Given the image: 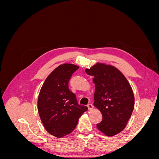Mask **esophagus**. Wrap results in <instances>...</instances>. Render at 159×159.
I'll return each mask as SVG.
<instances>
[{
    "instance_id": "esophagus-1",
    "label": "esophagus",
    "mask_w": 159,
    "mask_h": 159,
    "mask_svg": "<svg viewBox=\"0 0 159 159\" xmlns=\"http://www.w3.org/2000/svg\"><path fill=\"white\" fill-rule=\"evenodd\" d=\"M88 109H89V110H91V109H92L93 108V106L92 104L89 103V104L88 105Z\"/></svg>"
}]
</instances>
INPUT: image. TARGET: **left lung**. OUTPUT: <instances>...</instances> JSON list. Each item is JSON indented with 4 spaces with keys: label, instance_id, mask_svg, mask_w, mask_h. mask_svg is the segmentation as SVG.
I'll use <instances>...</instances> for the list:
<instances>
[{
    "label": "left lung",
    "instance_id": "8db88e82",
    "mask_svg": "<svg viewBox=\"0 0 159 159\" xmlns=\"http://www.w3.org/2000/svg\"><path fill=\"white\" fill-rule=\"evenodd\" d=\"M85 71L93 77V105L103 117L97 127L107 137L116 135L125 128L133 113L134 97L131 86L121 72L111 65L98 62Z\"/></svg>",
    "mask_w": 159,
    "mask_h": 159
}]
</instances>
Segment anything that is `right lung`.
<instances>
[{"label":"right lung","mask_w":159,"mask_h":159,"mask_svg":"<svg viewBox=\"0 0 159 159\" xmlns=\"http://www.w3.org/2000/svg\"><path fill=\"white\" fill-rule=\"evenodd\" d=\"M79 66L63 64L47 77L38 98V111L46 131L57 138L68 135L75 128L80 117L88 110L79 105L69 89L71 75Z\"/></svg>","instance_id":"add662e5"}]
</instances>
